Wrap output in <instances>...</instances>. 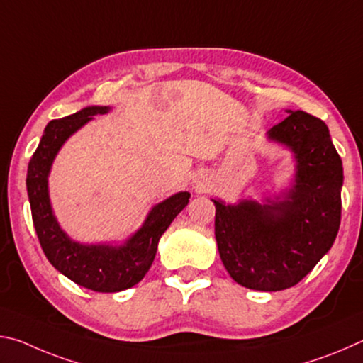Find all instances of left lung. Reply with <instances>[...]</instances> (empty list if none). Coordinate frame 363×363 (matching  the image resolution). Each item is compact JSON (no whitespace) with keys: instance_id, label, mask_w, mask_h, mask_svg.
Returning <instances> with one entry per match:
<instances>
[{"instance_id":"8db88e82","label":"left lung","mask_w":363,"mask_h":363,"mask_svg":"<svg viewBox=\"0 0 363 363\" xmlns=\"http://www.w3.org/2000/svg\"><path fill=\"white\" fill-rule=\"evenodd\" d=\"M286 112L267 133L296 155V181L286 199L235 206L214 200L220 259L230 277L251 290L299 284L331 248L341 224L342 163L328 128L303 110Z\"/></svg>"}]
</instances>
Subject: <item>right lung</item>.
<instances>
[{"instance_id": "1", "label": "right lung", "mask_w": 363, "mask_h": 363, "mask_svg": "<svg viewBox=\"0 0 363 363\" xmlns=\"http://www.w3.org/2000/svg\"><path fill=\"white\" fill-rule=\"evenodd\" d=\"M108 107H86L60 120L48 123L27 171V192L33 225L48 261L60 274L88 290L115 293L131 288L144 279L155 259L160 237L189 203L190 194L179 192L158 203L144 225L120 248L72 242L54 218L48 196V174L60 145L93 116L107 113Z\"/></svg>"}]
</instances>
